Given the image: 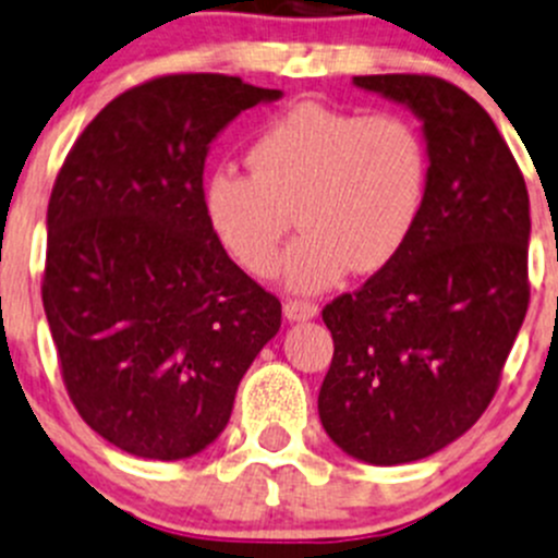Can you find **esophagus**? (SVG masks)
Segmentation results:
<instances>
[{
    "label": "esophagus",
    "mask_w": 558,
    "mask_h": 558,
    "mask_svg": "<svg viewBox=\"0 0 558 558\" xmlns=\"http://www.w3.org/2000/svg\"><path fill=\"white\" fill-rule=\"evenodd\" d=\"M283 313L289 320H311L318 315V305H313V302H302V300H286Z\"/></svg>",
    "instance_id": "34e87169"
}]
</instances>
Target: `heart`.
I'll return each mask as SVG.
<instances>
[{
	"mask_svg": "<svg viewBox=\"0 0 558 558\" xmlns=\"http://www.w3.org/2000/svg\"><path fill=\"white\" fill-rule=\"evenodd\" d=\"M245 159L251 174L216 167L202 183L207 223L245 272L267 278L294 213L305 234L283 278L302 294L391 264L429 199V143L399 112L300 102L253 134Z\"/></svg>",
	"mask_w": 558,
	"mask_h": 558,
	"instance_id": "heart-1",
	"label": "heart"
}]
</instances>
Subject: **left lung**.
I'll use <instances>...</instances> for the list:
<instances>
[{"label": "left lung", "instance_id": "left-lung-1", "mask_svg": "<svg viewBox=\"0 0 558 558\" xmlns=\"http://www.w3.org/2000/svg\"><path fill=\"white\" fill-rule=\"evenodd\" d=\"M404 105L432 154L424 216L391 264L324 307L335 356L318 415L367 464L426 459L483 415L529 307V194L492 116L432 75H359Z\"/></svg>", "mask_w": 558, "mask_h": 558}]
</instances>
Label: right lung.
Wrapping results in <instances>:
<instances>
[{
    "label": "right lung",
    "instance_id": "1",
    "mask_svg": "<svg viewBox=\"0 0 558 558\" xmlns=\"http://www.w3.org/2000/svg\"><path fill=\"white\" fill-rule=\"evenodd\" d=\"M278 88L167 75L112 99L77 137L48 202L43 305L88 426L140 459L205 451L280 329V302L207 223L210 143Z\"/></svg>",
    "mask_w": 558,
    "mask_h": 558
}]
</instances>
